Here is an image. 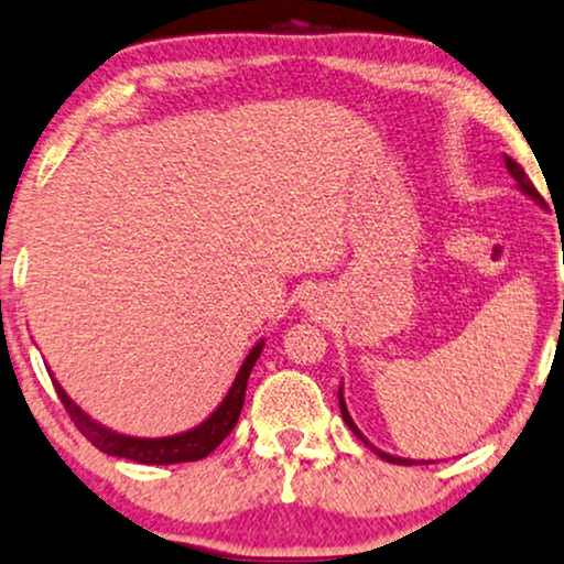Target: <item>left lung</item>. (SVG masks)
<instances>
[{
  "label": "left lung",
  "instance_id": "1",
  "mask_svg": "<svg viewBox=\"0 0 564 564\" xmlns=\"http://www.w3.org/2000/svg\"><path fill=\"white\" fill-rule=\"evenodd\" d=\"M505 166H507V172H510V175L518 180V187H520V191H523L525 196H531L533 200H536L539 206H544V200H541L539 191H536V187H533L531 180H528V175H525V172H523V166H520V164L516 162V159H510V156H507V154H505ZM339 413H343V421L347 423V426H350L352 434H356L358 440L366 444V447H371L373 452H377V455L381 457V460H387V463H394V465H413V463H415V460H410V457H398V455H389V452H381L379 447H373V444L368 442L364 434H360V429L356 426V421H352V419H350V413H347V405H345V394H343V387H339ZM419 463H426V460H419Z\"/></svg>",
  "mask_w": 564,
  "mask_h": 564
}]
</instances>
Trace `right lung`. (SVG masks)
<instances>
[{
	"instance_id": "right-lung-1",
	"label": "right lung",
	"mask_w": 564,
	"mask_h": 564,
	"mask_svg": "<svg viewBox=\"0 0 564 564\" xmlns=\"http://www.w3.org/2000/svg\"><path fill=\"white\" fill-rule=\"evenodd\" d=\"M263 350V339H259L250 352L242 360L238 377H235L232 387L225 394V400L219 402L217 410L208 415L206 421H200L198 426L183 431V434H172V436H130V434H120V431H112L104 423L94 421L86 410L78 408L69 394L62 389L57 379L52 377L54 389H57L62 405L69 413V419L75 421V426L80 429V434L94 444L96 449L107 452L112 457H124V460L133 463H143V465H172V463H193L200 460V457L212 455L214 449L219 447L221 442L227 440L229 431L235 429V423L240 419L242 402H246V387H248V377L253 371L256 360H259Z\"/></svg>"
}]
</instances>
